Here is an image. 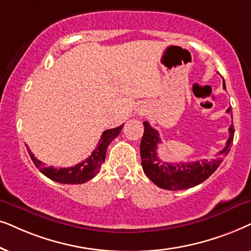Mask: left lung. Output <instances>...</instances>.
I'll return each instance as SVG.
<instances>
[{
  "mask_svg": "<svg viewBox=\"0 0 251 251\" xmlns=\"http://www.w3.org/2000/svg\"><path fill=\"white\" fill-rule=\"evenodd\" d=\"M224 89H226L224 81ZM226 112H232L228 108ZM145 132L140 145L141 164L143 172L151 181L159 187L169 190H179L192 188L204 181L218 169L224 157L230 150V145L234 138V126L230 125L229 138L225 148L220 150L216 159H204L189 163H164L157 156V145L160 143L159 134L155 128L149 125L148 122H143Z\"/></svg>",
  "mask_w": 251,
  "mask_h": 251,
  "instance_id": "1",
  "label": "left lung"
}]
</instances>
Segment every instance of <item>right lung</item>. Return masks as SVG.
<instances>
[{"label":"right lung","mask_w":251,"mask_h":251,"mask_svg":"<svg viewBox=\"0 0 251 251\" xmlns=\"http://www.w3.org/2000/svg\"><path fill=\"white\" fill-rule=\"evenodd\" d=\"M123 125L118 127L106 129L102 133L101 139L98 143V147L93 150L92 155L82 160L81 163L76 164L71 168H53V166H46L45 163L39 160L36 157L33 155L31 150L27 147V151L31 156V158L34 163V165L39 169V171L45 175L47 178L53 180L56 182L61 183H69V185H79L83 183L88 180L94 178L100 171L102 163H104L105 152L108 149V146L113 139H116L119 135L120 131L123 129Z\"/></svg>","instance_id":"add662e5"}]
</instances>
